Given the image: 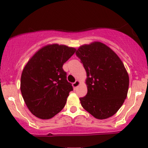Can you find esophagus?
I'll return each mask as SVG.
<instances>
[{
  "mask_svg": "<svg viewBox=\"0 0 148 148\" xmlns=\"http://www.w3.org/2000/svg\"><path fill=\"white\" fill-rule=\"evenodd\" d=\"M80 82L78 80H75V83H73V86L74 88H77L79 86H80Z\"/></svg>",
  "mask_w": 148,
  "mask_h": 148,
  "instance_id": "1",
  "label": "esophagus"
}]
</instances>
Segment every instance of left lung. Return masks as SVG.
<instances>
[{
	"instance_id": "8db88e82",
	"label": "left lung",
	"mask_w": 148,
	"mask_h": 148,
	"mask_svg": "<svg viewBox=\"0 0 148 148\" xmlns=\"http://www.w3.org/2000/svg\"><path fill=\"white\" fill-rule=\"evenodd\" d=\"M76 55L86 71L88 92L80 98L85 110L98 119L111 117L123 104L129 88V75L117 55L106 45H83Z\"/></svg>"
}]
</instances>
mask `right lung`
Here are the masks:
<instances>
[{
	"label": "right lung",
	"instance_id": "obj_1",
	"mask_svg": "<svg viewBox=\"0 0 148 148\" xmlns=\"http://www.w3.org/2000/svg\"><path fill=\"white\" fill-rule=\"evenodd\" d=\"M75 51L66 45H47L25 65L20 88L25 103L35 116L51 119L64 108L73 88L67 80L62 65Z\"/></svg>",
	"mask_w": 148,
	"mask_h": 148
}]
</instances>
